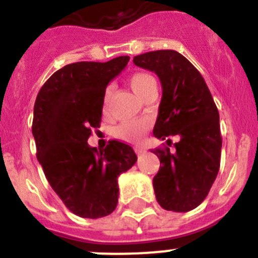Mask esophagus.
Returning <instances> with one entry per match:
<instances>
[{
	"label": "esophagus",
	"mask_w": 258,
	"mask_h": 258,
	"mask_svg": "<svg viewBox=\"0 0 258 258\" xmlns=\"http://www.w3.org/2000/svg\"><path fill=\"white\" fill-rule=\"evenodd\" d=\"M134 150H136V152H137V154H138V155H140V154H145V152H146L145 147H141V146H138V147H136V149H134Z\"/></svg>",
	"instance_id": "1"
}]
</instances>
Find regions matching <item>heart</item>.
<instances>
[{"label":"heart","mask_w":258,"mask_h":258,"mask_svg":"<svg viewBox=\"0 0 258 258\" xmlns=\"http://www.w3.org/2000/svg\"><path fill=\"white\" fill-rule=\"evenodd\" d=\"M154 81L150 75L142 74V72H137L129 76L127 83L131 85L137 94L141 98L143 97L145 92L147 90L150 84ZM111 94H112V89L107 88L103 95V104H102V109L103 112H106L108 109L109 101H111ZM150 126V122L147 118H138V120H133V121H125L122 124L118 125L116 127V137L121 138V140L126 141V142H140L146 134L147 129Z\"/></svg>","instance_id":"b5f03b06"}]
</instances>
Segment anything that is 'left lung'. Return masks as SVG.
Wrapping results in <instances>:
<instances>
[{"mask_svg": "<svg viewBox=\"0 0 258 258\" xmlns=\"http://www.w3.org/2000/svg\"><path fill=\"white\" fill-rule=\"evenodd\" d=\"M133 61L160 79L163 97L154 136L179 138L173 154L168 147L152 150L160 159L152 181L156 200L166 211L188 212L206 199L220 170L218 109L199 71L179 52L156 50Z\"/></svg>", "mask_w": 258, "mask_h": 258, "instance_id": "obj_1", "label": "left lung"}]
</instances>
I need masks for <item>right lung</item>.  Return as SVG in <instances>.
Wrapping results in <instances>:
<instances>
[{
    "label": "right lung",
    "mask_w": 258,
    "mask_h": 258,
    "mask_svg": "<svg viewBox=\"0 0 258 258\" xmlns=\"http://www.w3.org/2000/svg\"><path fill=\"white\" fill-rule=\"evenodd\" d=\"M129 56L106 63L77 61L50 76L38 92L32 134L45 177L64 206L79 217L101 218L117 206V178L136 164L129 145L109 141L98 151L88 145L99 127L108 83Z\"/></svg>",
    "instance_id": "add662e5"
}]
</instances>
